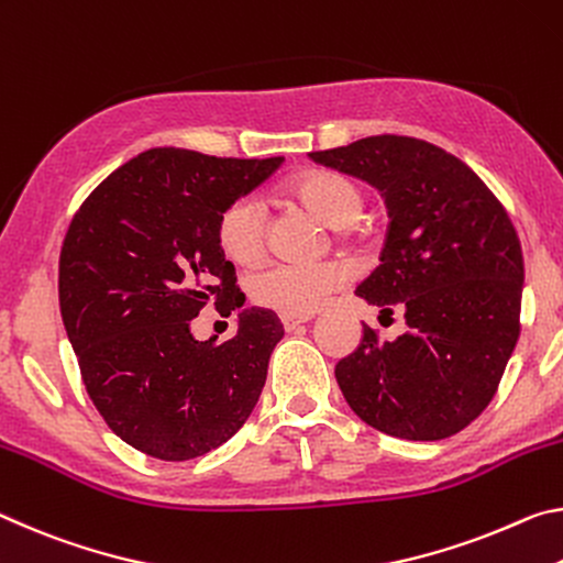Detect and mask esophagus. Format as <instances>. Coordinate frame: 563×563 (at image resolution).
<instances>
[{"label":"esophagus","instance_id":"obj_1","mask_svg":"<svg viewBox=\"0 0 563 563\" xmlns=\"http://www.w3.org/2000/svg\"><path fill=\"white\" fill-rule=\"evenodd\" d=\"M307 321H311V314H301V317H297V314H284V317H282V324H284V329H287V331L299 329L301 324H307Z\"/></svg>","mask_w":563,"mask_h":563}]
</instances>
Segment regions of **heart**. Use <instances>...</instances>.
<instances>
[{
    "label": "heart",
    "instance_id": "b5f03b06",
    "mask_svg": "<svg viewBox=\"0 0 563 563\" xmlns=\"http://www.w3.org/2000/svg\"><path fill=\"white\" fill-rule=\"evenodd\" d=\"M291 197L334 229H352L364 214V191L346 174L314 169L291 184ZM221 252L236 264L260 260L269 239V217L256 197H239L217 221ZM346 282L339 264L272 262L249 276V294L256 303L282 314H311Z\"/></svg>",
    "mask_w": 563,
    "mask_h": 563
}]
</instances>
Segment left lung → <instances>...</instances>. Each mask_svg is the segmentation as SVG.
<instances>
[{
    "instance_id": "8db88e82",
    "label": "left lung",
    "mask_w": 563,
    "mask_h": 563,
    "mask_svg": "<svg viewBox=\"0 0 563 563\" xmlns=\"http://www.w3.org/2000/svg\"><path fill=\"white\" fill-rule=\"evenodd\" d=\"M311 159L382 191L389 232L356 297L401 311L407 334L364 324L334 374L368 427L409 441L466 429L494 399L519 339L523 256L509 214L462 159L413 136H366Z\"/></svg>"
}]
</instances>
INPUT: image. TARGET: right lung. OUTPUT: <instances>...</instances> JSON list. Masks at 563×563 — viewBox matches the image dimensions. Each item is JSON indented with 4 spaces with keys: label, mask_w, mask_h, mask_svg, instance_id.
<instances>
[{
    "label": "right lung",
    "mask_w": 563,
    "mask_h": 563,
    "mask_svg": "<svg viewBox=\"0 0 563 563\" xmlns=\"http://www.w3.org/2000/svg\"><path fill=\"white\" fill-rule=\"evenodd\" d=\"M189 150L142 152L91 191L59 254V309L81 382L107 427L162 462H187L244 427L284 327L244 309L217 221L282 167ZM214 300L238 334L199 343L190 319Z\"/></svg>",
    "instance_id": "1"
}]
</instances>
